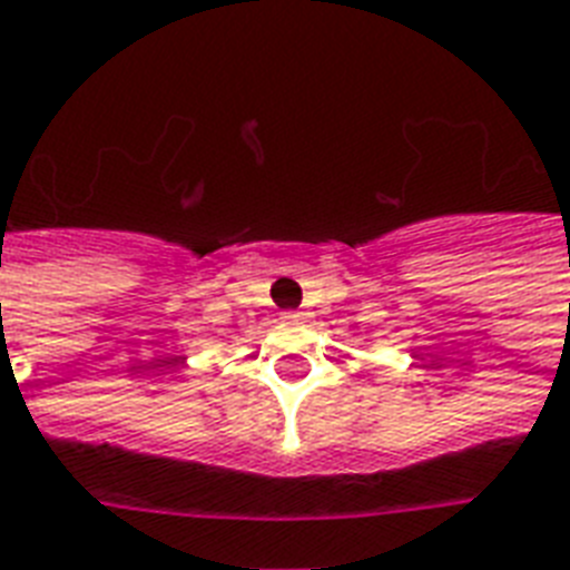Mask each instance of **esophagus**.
Returning <instances> with one entry per match:
<instances>
[{"label": "esophagus", "instance_id": "34e87169", "mask_svg": "<svg viewBox=\"0 0 570 570\" xmlns=\"http://www.w3.org/2000/svg\"><path fill=\"white\" fill-rule=\"evenodd\" d=\"M289 316H295V314H289Z\"/></svg>", "mask_w": 570, "mask_h": 570}]
</instances>
